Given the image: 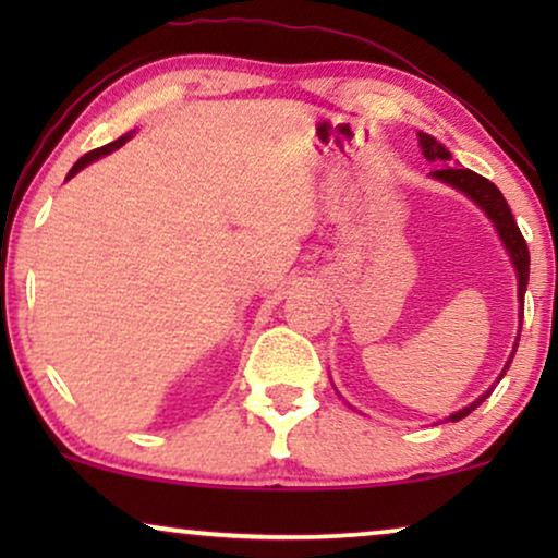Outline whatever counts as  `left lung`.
Masks as SVG:
<instances>
[{"mask_svg": "<svg viewBox=\"0 0 558 558\" xmlns=\"http://www.w3.org/2000/svg\"><path fill=\"white\" fill-rule=\"evenodd\" d=\"M418 147H422V155L429 159V162L437 165V170L432 172V178L447 182V185H452L454 190H460V193L468 195L470 201H475L480 208L487 213V218H490L493 223H495V231H498L502 246L508 248L510 262H513V266H515V274H518V302H521V310H523L525 287H529L531 256H529V246H525V239H523L521 228H518L513 213H510V208H508L506 197H502L500 190L495 187L490 180H485L483 174H477V172H472V170H464V167H460V165H452V155H449V151L445 149V144H439L437 140H434V136L418 132ZM518 338H521V332H518ZM515 348H518V342H515ZM515 348H513V353H510L506 368H502V373H500V378L506 376L508 365H510V361H513V355H515ZM490 393H493V388L487 393L480 396L477 401H472L470 407L454 411V414L449 416V422H460V418L472 414V411H475L480 403H483Z\"/></svg>", "mask_w": 558, "mask_h": 558, "instance_id": "1", "label": "left lung"}]
</instances>
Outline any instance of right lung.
Returning <instances> with one entry per match:
<instances>
[{
    "label": "right lung",
    "mask_w": 558,
    "mask_h": 558,
    "mask_svg": "<svg viewBox=\"0 0 558 558\" xmlns=\"http://www.w3.org/2000/svg\"><path fill=\"white\" fill-rule=\"evenodd\" d=\"M126 140H132V134H124V136H119V140L117 142H111V144H104V147H98V149H94V151H88V155H83L81 159H78V162H75L73 167H71V172H68V178L65 180H71L73 178V174H78L81 170H83V167H86V165H90V162H96V159L98 157H104V155H109V151H113V149H119L121 147V144H124Z\"/></svg>",
    "instance_id": "1"
}]
</instances>
